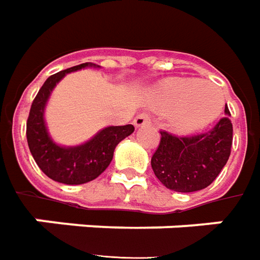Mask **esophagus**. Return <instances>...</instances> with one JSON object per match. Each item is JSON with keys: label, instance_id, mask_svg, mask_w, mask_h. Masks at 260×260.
<instances>
[{"label": "esophagus", "instance_id": "obj_1", "mask_svg": "<svg viewBox=\"0 0 260 260\" xmlns=\"http://www.w3.org/2000/svg\"><path fill=\"white\" fill-rule=\"evenodd\" d=\"M150 122V117H149L146 112H142V114H139V115H136L134 118V125H135L136 128H139V126H143V125H146Z\"/></svg>", "mask_w": 260, "mask_h": 260}]
</instances>
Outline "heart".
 Segmentation results:
<instances>
[{"label":"heart","mask_w":260,"mask_h":260,"mask_svg":"<svg viewBox=\"0 0 260 260\" xmlns=\"http://www.w3.org/2000/svg\"><path fill=\"white\" fill-rule=\"evenodd\" d=\"M150 101L159 110H173L172 122L176 129L194 132L221 114L224 94L210 81L172 79L156 88Z\"/></svg>","instance_id":"obj_1"}]
</instances>
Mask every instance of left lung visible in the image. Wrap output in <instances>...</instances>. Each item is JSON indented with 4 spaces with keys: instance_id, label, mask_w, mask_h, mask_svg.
<instances>
[{
    "instance_id": "obj_1",
    "label": "left lung",
    "mask_w": 260,
    "mask_h": 260,
    "mask_svg": "<svg viewBox=\"0 0 260 260\" xmlns=\"http://www.w3.org/2000/svg\"><path fill=\"white\" fill-rule=\"evenodd\" d=\"M225 112L230 111L225 108ZM232 124L222 117L207 132L177 136L160 131V142L152 156V169L163 186L180 193L199 191L211 184L228 161Z\"/></svg>"
}]
</instances>
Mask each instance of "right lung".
Returning a JSON list of instances; mask_svg holds the SVG:
<instances>
[{"label":"right lung","mask_w":260,"mask_h":260,"mask_svg":"<svg viewBox=\"0 0 260 260\" xmlns=\"http://www.w3.org/2000/svg\"><path fill=\"white\" fill-rule=\"evenodd\" d=\"M88 66L95 64L83 63L50 76L36 94L26 121L28 146L36 165L52 180L63 184H83L97 179L111 163L115 146L135 131L134 125L108 126L100 131L91 141L74 148H63L50 139L43 119L50 92L67 73Z\"/></svg>","instance_id":"obj_1"}]
</instances>
